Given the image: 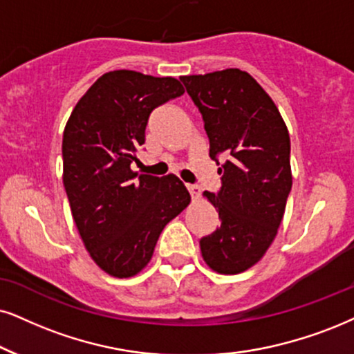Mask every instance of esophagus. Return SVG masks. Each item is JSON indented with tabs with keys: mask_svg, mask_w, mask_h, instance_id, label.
<instances>
[{
	"mask_svg": "<svg viewBox=\"0 0 354 354\" xmlns=\"http://www.w3.org/2000/svg\"><path fill=\"white\" fill-rule=\"evenodd\" d=\"M186 187H187V191H189V194H191L192 199H198L199 198L201 189H199L198 185H186Z\"/></svg>",
	"mask_w": 354,
	"mask_h": 354,
	"instance_id": "1",
	"label": "esophagus"
}]
</instances>
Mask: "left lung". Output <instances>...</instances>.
<instances>
[{
    "mask_svg": "<svg viewBox=\"0 0 354 354\" xmlns=\"http://www.w3.org/2000/svg\"><path fill=\"white\" fill-rule=\"evenodd\" d=\"M199 109L221 189L205 191L221 227L199 240L204 261L221 274L258 263L283 221L292 187L290 140L279 111L252 75L239 68L181 77Z\"/></svg>",
    "mask_w": 354,
    "mask_h": 354,
    "instance_id": "obj_1",
    "label": "left lung"
}]
</instances>
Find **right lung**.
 <instances>
[{
    "instance_id": "1",
    "label": "right lung",
    "mask_w": 354,
    "mask_h": 354,
    "mask_svg": "<svg viewBox=\"0 0 354 354\" xmlns=\"http://www.w3.org/2000/svg\"><path fill=\"white\" fill-rule=\"evenodd\" d=\"M185 93L176 78L132 70L102 75L75 106L64 132V185L84 247L114 277L151 259L165 225L189 204L174 174L131 169L151 111Z\"/></svg>"
}]
</instances>
